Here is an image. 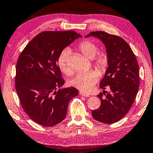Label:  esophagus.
Returning a JSON list of instances; mask_svg holds the SVG:
<instances>
[{
	"instance_id": "esophagus-1",
	"label": "esophagus",
	"mask_w": 153,
	"mask_h": 153,
	"mask_svg": "<svg viewBox=\"0 0 153 153\" xmlns=\"http://www.w3.org/2000/svg\"><path fill=\"white\" fill-rule=\"evenodd\" d=\"M79 94H80V95H82V96H83V97H89V95L88 94H85V93L83 92V91H80Z\"/></svg>"
}]
</instances>
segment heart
Returning a JSON list of instances; mask_svg holds the SVG:
<instances>
[{
	"label": "heart",
	"instance_id": "heart-1",
	"mask_svg": "<svg viewBox=\"0 0 153 153\" xmlns=\"http://www.w3.org/2000/svg\"><path fill=\"white\" fill-rule=\"evenodd\" d=\"M78 49L85 58L92 59L96 54L98 47L91 41L84 40L79 44ZM69 50H64L60 53L58 60L59 70L65 75L71 74V68L69 65ZM93 64L100 74L105 73L109 65V57L107 52L105 51H101L99 52L94 59ZM98 78L99 75L95 71H85L77 74L70 81V84L81 91L88 93L91 91L94 85L97 82Z\"/></svg>",
	"mask_w": 153,
	"mask_h": 153
}]
</instances>
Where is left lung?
Returning <instances> with one entry per match:
<instances>
[{
    "label": "left lung",
    "mask_w": 153,
    "mask_h": 153,
    "mask_svg": "<svg viewBox=\"0 0 153 153\" xmlns=\"http://www.w3.org/2000/svg\"><path fill=\"white\" fill-rule=\"evenodd\" d=\"M96 37L103 42L109 57V65L100 83V88L109 87L97 95L100 108L91 112L94 119L111 124L121 119L132 106L139 90V64L135 55L122 38L103 31L91 32L85 36Z\"/></svg>",
    "instance_id": "left-lung-1"
}]
</instances>
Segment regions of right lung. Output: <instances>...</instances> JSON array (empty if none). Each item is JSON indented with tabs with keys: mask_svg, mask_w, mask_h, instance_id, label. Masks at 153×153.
I'll list each match as a JSON object with an SVG mask.
<instances>
[{
	"mask_svg": "<svg viewBox=\"0 0 153 153\" xmlns=\"http://www.w3.org/2000/svg\"><path fill=\"white\" fill-rule=\"evenodd\" d=\"M82 35L72 30L44 31L29 42L18 59L15 88L22 109L32 121L44 127L59 123L70 101L78 95L64 84L58 60L65 47Z\"/></svg>",
	"mask_w": 153,
	"mask_h": 153,
	"instance_id": "obj_1",
	"label": "right lung"
}]
</instances>
